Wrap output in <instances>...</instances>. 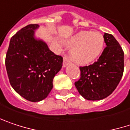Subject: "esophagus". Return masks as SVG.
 <instances>
[{
  "label": "esophagus",
  "mask_w": 130,
  "mask_h": 130,
  "mask_svg": "<svg viewBox=\"0 0 130 130\" xmlns=\"http://www.w3.org/2000/svg\"><path fill=\"white\" fill-rule=\"evenodd\" d=\"M70 62H71V61H70L69 58H68V56H65L64 59H63V67H64V68L66 67Z\"/></svg>",
  "instance_id": "1"
}]
</instances>
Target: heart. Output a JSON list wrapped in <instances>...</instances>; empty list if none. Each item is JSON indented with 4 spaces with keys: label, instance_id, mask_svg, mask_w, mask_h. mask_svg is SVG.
Returning <instances> with one entry per match:
<instances>
[{
    "label": "heart",
    "instance_id": "obj_1",
    "mask_svg": "<svg viewBox=\"0 0 130 130\" xmlns=\"http://www.w3.org/2000/svg\"><path fill=\"white\" fill-rule=\"evenodd\" d=\"M104 37L97 32L81 31L65 41L67 47L72 49L73 59L81 65L94 61L100 56L104 47Z\"/></svg>",
    "mask_w": 130,
    "mask_h": 130
}]
</instances>
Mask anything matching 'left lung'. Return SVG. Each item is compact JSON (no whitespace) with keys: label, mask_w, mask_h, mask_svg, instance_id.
Segmentation results:
<instances>
[{"label":"left lung","mask_w":130,"mask_h":130,"mask_svg":"<svg viewBox=\"0 0 130 130\" xmlns=\"http://www.w3.org/2000/svg\"><path fill=\"white\" fill-rule=\"evenodd\" d=\"M106 47L92 65L79 67L80 79L75 82L79 94L88 100H103L109 96L124 73V53L115 37L104 33Z\"/></svg>","instance_id":"obj_1"}]
</instances>
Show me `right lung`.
<instances>
[{
	"mask_svg": "<svg viewBox=\"0 0 130 130\" xmlns=\"http://www.w3.org/2000/svg\"><path fill=\"white\" fill-rule=\"evenodd\" d=\"M39 27L29 24L11 38L5 61L12 87L31 102L47 97L63 62L61 56L54 54L44 41L35 37Z\"/></svg>",
	"mask_w": 130,
	"mask_h": 130,
	"instance_id": "right-lung-1",
	"label": "right lung"
}]
</instances>
